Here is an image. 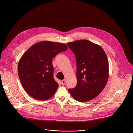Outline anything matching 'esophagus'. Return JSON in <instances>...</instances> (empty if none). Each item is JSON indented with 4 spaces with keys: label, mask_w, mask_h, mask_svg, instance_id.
<instances>
[{
    "label": "esophagus",
    "mask_w": 133,
    "mask_h": 133,
    "mask_svg": "<svg viewBox=\"0 0 133 133\" xmlns=\"http://www.w3.org/2000/svg\"><path fill=\"white\" fill-rule=\"evenodd\" d=\"M65 82H66V80L65 79H63L61 81V84L62 85H64L65 84Z\"/></svg>",
    "instance_id": "1"
}]
</instances>
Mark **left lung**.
Instances as JSON below:
<instances>
[{
	"label": "left lung",
	"mask_w": 133,
	"mask_h": 133,
	"mask_svg": "<svg viewBox=\"0 0 133 133\" xmlns=\"http://www.w3.org/2000/svg\"><path fill=\"white\" fill-rule=\"evenodd\" d=\"M76 56L77 85L68 91L78 101L92 100L100 94L109 78V62L101 46L88 40L67 43Z\"/></svg>",
	"instance_id": "8db88e82"
}]
</instances>
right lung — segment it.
Segmentation results:
<instances>
[{
  "label": "right lung",
  "mask_w": 133,
  "mask_h": 133,
  "mask_svg": "<svg viewBox=\"0 0 133 133\" xmlns=\"http://www.w3.org/2000/svg\"><path fill=\"white\" fill-rule=\"evenodd\" d=\"M67 49L65 43L42 41L23 54L18 62V74L23 89L30 96L44 100L54 95L59 85L53 77L52 60Z\"/></svg>",
  "instance_id": "add662e5"
}]
</instances>
